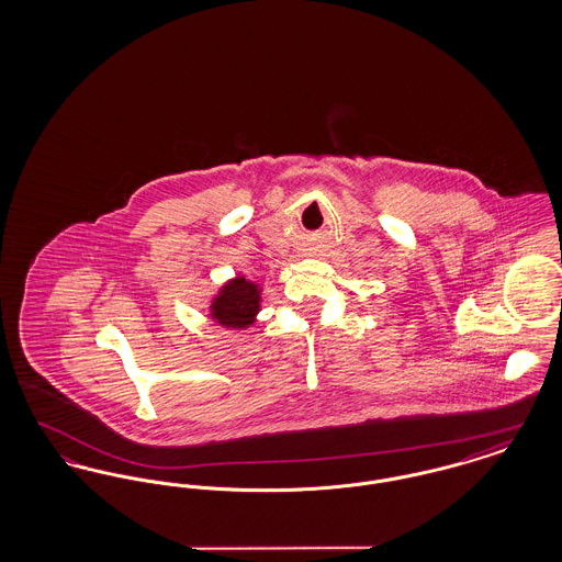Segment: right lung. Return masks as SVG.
Listing matches in <instances>:
<instances>
[{
	"label": "right lung",
	"mask_w": 562,
	"mask_h": 562,
	"mask_svg": "<svg viewBox=\"0 0 562 562\" xmlns=\"http://www.w3.org/2000/svg\"><path fill=\"white\" fill-rule=\"evenodd\" d=\"M259 286L244 278H236L227 282L214 299L211 316L227 328H246L255 322V316L259 312Z\"/></svg>",
	"instance_id": "1"
}]
</instances>
